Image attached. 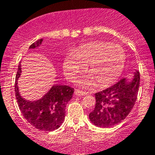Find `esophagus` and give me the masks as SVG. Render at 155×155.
Returning <instances> with one entry per match:
<instances>
[{"label": "esophagus", "instance_id": "1", "mask_svg": "<svg viewBox=\"0 0 155 155\" xmlns=\"http://www.w3.org/2000/svg\"><path fill=\"white\" fill-rule=\"evenodd\" d=\"M74 93L76 95H78V96H81V95H85V94H87V92H86V91H81V90H78V89L75 90Z\"/></svg>", "mask_w": 155, "mask_h": 155}]
</instances>
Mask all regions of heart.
I'll return each instance as SVG.
<instances>
[{
	"label": "heart",
	"instance_id": "b5f03b06",
	"mask_svg": "<svg viewBox=\"0 0 155 155\" xmlns=\"http://www.w3.org/2000/svg\"><path fill=\"white\" fill-rule=\"evenodd\" d=\"M125 61V53L121 46L110 42H94L68 53L63 62V69L67 78L74 81L87 67V74L97 85L105 87L117 80ZM93 80L85 81V84H91Z\"/></svg>",
	"mask_w": 155,
	"mask_h": 155
}]
</instances>
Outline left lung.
<instances>
[{"instance_id": "left-lung-1", "label": "left lung", "mask_w": 155, "mask_h": 155, "mask_svg": "<svg viewBox=\"0 0 155 155\" xmlns=\"http://www.w3.org/2000/svg\"><path fill=\"white\" fill-rule=\"evenodd\" d=\"M140 72L137 71L132 82L121 79L113 86L97 92L95 107L90 113V121L98 127L108 128L120 124L130 113L137 98Z\"/></svg>"}]
</instances>
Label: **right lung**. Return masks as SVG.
Listing matches in <instances>:
<instances>
[{"mask_svg": "<svg viewBox=\"0 0 155 155\" xmlns=\"http://www.w3.org/2000/svg\"><path fill=\"white\" fill-rule=\"evenodd\" d=\"M39 39L30 46L33 49L41 44ZM21 64H18L15 76V91L18 105L25 119L39 130L52 131L61 127L65 118V108L72 98L74 88L68 85H54L40 99L31 102L19 94L17 81L21 75Z\"/></svg>", "mask_w": 155, "mask_h": 155, "instance_id": "add662e5", "label": "right lung"}]
</instances>
